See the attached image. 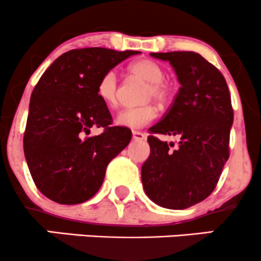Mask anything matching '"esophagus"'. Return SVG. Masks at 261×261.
I'll return each instance as SVG.
<instances>
[{
	"mask_svg": "<svg viewBox=\"0 0 261 261\" xmlns=\"http://www.w3.org/2000/svg\"><path fill=\"white\" fill-rule=\"evenodd\" d=\"M133 139L135 141H142V140L146 139V135L144 133H140V131H133Z\"/></svg>",
	"mask_w": 261,
	"mask_h": 261,
	"instance_id": "esophagus-1",
	"label": "esophagus"
}]
</instances>
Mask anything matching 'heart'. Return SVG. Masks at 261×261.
<instances>
[{
	"label": "heart",
	"mask_w": 261,
	"mask_h": 261,
	"mask_svg": "<svg viewBox=\"0 0 261 261\" xmlns=\"http://www.w3.org/2000/svg\"><path fill=\"white\" fill-rule=\"evenodd\" d=\"M133 75L139 76L149 82V86L145 90V100L156 98L158 101L166 100L169 96V87L164 81L165 71L158 62L149 59H142L133 62L128 67ZM97 96L105 105L115 106L117 103V91H119V80L114 70L103 73L98 80ZM158 116V109L151 103L136 106V108L123 109L116 116V123L127 128H140L146 126Z\"/></svg>",
	"instance_id": "b5f03b06"
}]
</instances>
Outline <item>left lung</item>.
<instances>
[{
    "instance_id": "8db88e82",
    "label": "left lung",
    "mask_w": 261,
    "mask_h": 261,
    "mask_svg": "<svg viewBox=\"0 0 261 261\" xmlns=\"http://www.w3.org/2000/svg\"><path fill=\"white\" fill-rule=\"evenodd\" d=\"M169 61L180 89L160 122L150 127L151 153L141 167L146 195L160 206L181 210L206 199L229 159L234 111L226 81L201 55L191 51L151 54ZM179 138L161 142L156 135Z\"/></svg>"
}]
</instances>
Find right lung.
<instances>
[{
  "instance_id": "obj_1",
  "label": "right lung",
  "mask_w": 261,
  "mask_h": 261,
  "mask_svg": "<svg viewBox=\"0 0 261 261\" xmlns=\"http://www.w3.org/2000/svg\"><path fill=\"white\" fill-rule=\"evenodd\" d=\"M140 51L77 48L55 60L35 86L30 101L23 151L37 189L65 205L91 199L106 167L131 140L127 127L111 126L108 106L97 96L105 72ZM94 127L103 128L90 137Z\"/></svg>"
}]
</instances>
